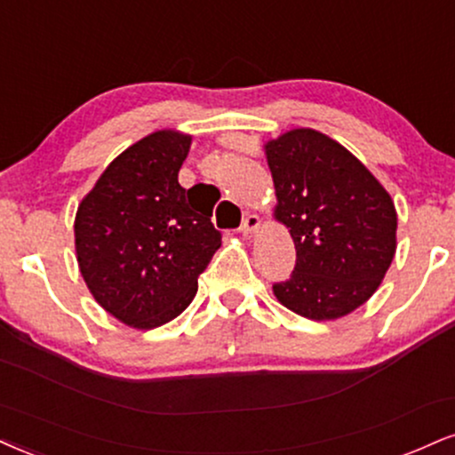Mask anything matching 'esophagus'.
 Returning a JSON list of instances; mask_svg holds the SVG:
<instances>
[{
  "label": "esophagus",
  "mask_w": 455,
  "mask_h": 455,
  "mask_svg": "<svg viewBox=\"0 0 455 455\" xmlns=\"http://www.w3.org/2000/svg\"><path fill=\"white\" fill-rule=\"evenodd\" d=\"M259 227H260V218L256 216V213H248V216L243 218L242 227H239V233H242V235H251Z\"/></svg>",
  "instance_id": "obj_1"
}]
</instances>
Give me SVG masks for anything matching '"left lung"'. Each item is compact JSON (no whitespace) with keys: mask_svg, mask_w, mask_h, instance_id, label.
<instances>
[{"mask_svg":"<svg viewBox=\"0 0 455 455\" xmlns=\"http://www.w3.org/2000/svg\"><path fill=\"white\" fill-rule=\"evenodd\" d=\"M277 205L297 250L283 307L309 320H337L366 303L396 251V210L375 175L335 140L292 129L265 146Z\"/></svg>","mask_w":455,"mask_h":455,"instance_id":"8db88e82","label":"left lung"}]
</instances>
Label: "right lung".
Returning <instances> with one entry per match:
<instances>
[{
  "label": "right lung",
  "mask_w": 455,
  "mask_h": 455,
  "mask_svg": "<svg viewBox=\"0 0 455 455\" xmlns=\"http://www.w3.org/2000/svg\"><path fill=\"white\" fill-rule=\"evenodd\" d=\"M190 135L156 131L109 163L78 205L80 273L97 303L127 326L148 331L178 317L196 277L220 248L212 210H199L178 173Z\"/></svg>",
  "instance_id": "right-lung-1"
}]
</instances>
